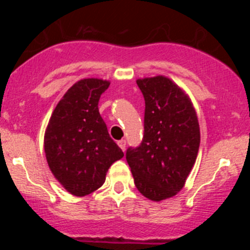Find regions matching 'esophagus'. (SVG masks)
Returning a JSON list of instances; mask_svg holds the SVG:
<instances>
[{"label":"esophagus","mask_w":250,"mask_h":250,"mask_svg":"<svg viewBox=\"0 0 250 250\" xmlns=\"http://www.w3.org/2000/svg\"><path fill=\"white\" fill-rule=\"evenodd\" d=\"M117 144H118V146H120L121 148H122V151H125V140H118L117 141Z\"/></svg>","instance_id":"1"}]
</instances>
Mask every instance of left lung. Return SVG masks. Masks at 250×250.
<instances>
[{
	"mask_svg": "<svg viewBox=\"0 0 250 250\" xmlns=\"http://www.w3.org/2000/svg\"><path fill=\"white\" fill-rule=\"evenodd\" d=\"M145 99L144 138L125 158L139 192L155 202L185 185L200 148V125L190 97L170 78H138Z\"/></svg>",
	"mask_w": 250,
	"mask_h": 250,
	"instance_id": "left-lung-1",
	"label": "left lung"
}]
</instances>
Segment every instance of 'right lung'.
<instances>
[{
	"instance_id": "add662e5",
	"label": "right lung",
	"mask_w": 250,
	"mask_h": 250,
	"mask_svg": "<svg viewBox=\"0 0 250 250\" xmlns=\"http://www.w3.org/2000/svg\"><path fill=\"white\" fill-rule=\"evenodd\" d=\"M110 81L83 78L67 89L53 111L44 133L48 167L71 195H89L106 179L112 163L123 157L110 138L98 109Z\"/></svg>"
}]
</instances>
